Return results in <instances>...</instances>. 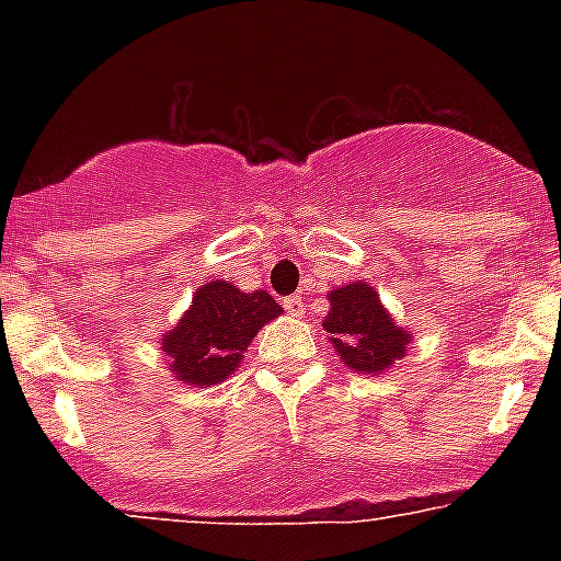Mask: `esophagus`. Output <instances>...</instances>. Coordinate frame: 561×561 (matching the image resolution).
<instances>
[{"instance_id": "34e87169", "label": "esophagus", "mask_w": 561, "mask_h": 561, "mask_svg": "<svg viewBox=\"0 0 561 561\" xmlns=\"http://www.w3.org/2000/svg\"><path fill=\"white\" fill-rule=\"evenodd\" d=\"M285 309L290 317H301L304 314V298L301 296H287L285 298Z\"/></svg>"}]
</instances>
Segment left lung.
Instances as JSON below:
<instances>
[{"mask_svg":"<svg viewBox=\"0 0 561 561\" xmlns=\"http://www.w3.org/2000/svg\"><path fill=\"white\" fill-rule=\"evenodd\" d=\"M328 309L322 328L344 366L358 375H380L396 360L404 358L412 333L399 328L386 312L380 296L366 282H350L328 293Z\"/></svg>","mask_w":561,"mask_h":561,"instance_id":"8db88e82","label":"left lung"}]
</instances>
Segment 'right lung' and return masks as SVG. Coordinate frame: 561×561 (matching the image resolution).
<instances>
[{
    "instance_id": "obj_1",
    "label": "right lung",
    "mask_w": 561,
    "mask_h": 561,
    "mask_svg": "<svg viewBox=\"0 0 561 561\" xmlns=\"http://www.w3.org/2000/svg\"><path fill=\"white\" fill-rule=\"evenodd\" d=\"M285 309L265 290L241 293L228 282H206L184 317L160 339L175 380L211 388L241 366L254 333Z\"/></svg>"
}]
</instances>
